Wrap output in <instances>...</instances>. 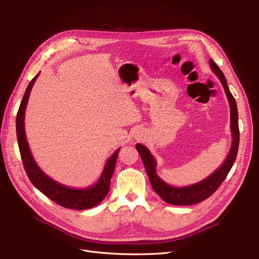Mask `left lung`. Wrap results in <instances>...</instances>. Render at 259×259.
<instances>
[{
	"instance_id": "8db88e82",
	"label": "left lung",
	"mask_w": 259,
	"mask_h": 259,
	"mask_svg": "<svg viewBox=\"0 0 259 259\" xmlns=\"http://www.w3.org/2000/svg\"><path fill=\"white\" fill-rule=\"evenodd\" d=\"M210 66L214 73L219 76L224 89L226 91L227 98L230 104V112H231V131H232V146H231V150L225 160L224 164L217 169L214 173H212L206 180H203L195 185H191L184 188H175L169 186L161 179L158 178L156 174V161L150 151L141 144H137V149L143 159L144 166L146 168L149 181L151 183V186L154 191L161 197L162 200L170 203L174 206H189L194 205L202 201L203 199L211 196L217 189L220 188L222 183L226 180L228 173L230 172L231 168L234 165V161L237 156L238 152V146H239V128H238V112H237V106L235 99L233 98L232 93L230 92L226 77L223 71L220 69L213 60L209 61Z\"/></svg>"
}]
</instances>
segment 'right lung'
Segmentation results:
<instances>
[{
  "mask_svg": "<svg viewBox=\"0 0 259 259\" xmlns=\"http://www.w3.org/2000/svg\"><path fill=\"white\" fill-rule=\"evenodd\" d=\"M38 74L39 73H37L31 79L28 87H27L17 114V138L25 171L32 185L52 201L58 203V205L67 209L74 210L90 209L94 206H97L98 203H100L109 192L110 181L114 172L115 162L119 149H117V150L110 156V158L107 160L99 182L92 187L86 189L68 188L57 182H54L49 178V176H47L38 168L31 155L24 129L25 109L27 106V102H28L29 99L31 88Z\"/></svg>",
  "mask_w": 259,
  "mask_h": 259,
  "instance_id": "obj_1",
  "label": "right lung"
}]
</instances>
